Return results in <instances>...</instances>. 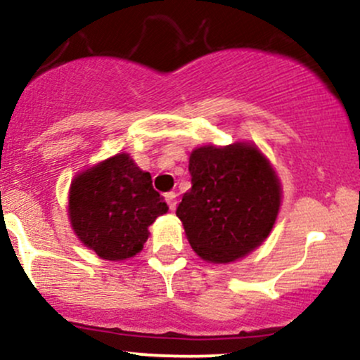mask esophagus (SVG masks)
Segmentation results:
<instances>
[{
  "instance_id": "esophagus-1",
  "label": "esophagus",
  "mask_w": 360,
  "mask_h": 360,
  "mask_svg": "<svg viewBox=\"0 0 360 360\" xmlns=\"http://www.w3.org/2000/svg\"><path fill=\"white\" fill-rule=\"evenodd\" d=\"M176 196H177L176 193H167L166 194V201H167V205H169V210H176V205H177Z\"/></svg>"
}]
</instances>
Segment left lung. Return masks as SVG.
Returning <instances> with one entry per match:
<instances>
[{"mask_svg": "<svg viewBox=\"0 0 360 360\" xmlns=\"http://www.w3.org/2000/svg\"><path fill=\"white\" fill-rule=\"evenodd\" d=\"M191 189L176 214L189 245L206 262L230 264L269 237L283 188L255 143L196 147L189 155Z\"/></svg>", "mask_w": 360, "mask_h": 360, "instance_id": "1", "label": "left lung"}]
</instances>
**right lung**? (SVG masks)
<instances>
[{
    "mask_svg": "<svg viewBox=\"0 0 360 360\" xmlns=\"http://www.w3.org/2000/svg\"><path fill=\"white\" fill-rule=\"evenodd\" d=\"M152 177L130 154L120 152L72 179L69 221L81 243L105 260H127L143 249L148 226L167 213Z\"/></svg>",
    "mask_w": 360,
    "mask_h": 360,
    "instance_id": "obj_1",
    "label": "right lung"
}]
</instances>
